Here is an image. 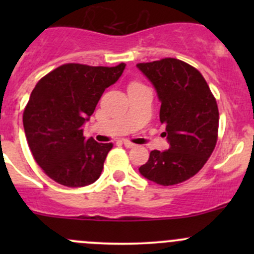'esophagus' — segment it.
I'll list each match as a JSON object with an SVG mask.
<instances>
[{
  "label": "esophagus",
  "mask_w": 254,
  "mask_h": 254,
  "mask_svg": "<svg viewBox=\"0 0 254 254\" xmlns=\"http://www.w3.org/2000/svg\"><path fill=\"white\" fill-rule=\"evenodd\" d=\"M123 143H124V146H125V147H127V148H132V147H134V146H135V143L127 141V140H124V142H123Z\"/></svg>",
  "instance_id": "esophagus-1"
}]
</instances>
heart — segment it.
Instances as JSON below:
<instances>
[{"label": "heart", "mask_w": 254, "mask_h": 254, "mask_svg": "<svg viewBox=\"0 0 254 254\" xmlns=\"http://www.w3.org/2000/svg\"><path fill=\"white\" fill-rule=\"evenodd\" d=\"M130 86H140V84L136 83V82H134V83H131V84H130Z\"/></svg>", "instance_id": "obj_1"}]
</instances>
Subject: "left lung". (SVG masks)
I'll use <instances>...</instances> for the list:
<instances>
[{
  "label": "left lung",
  "instance_id": "1",
  "mask_svg": "<svg viewBox=\"0 0 254 254\" xmlns=\"http://www.w3.org/2000/svg\"><path fill=\"white\" fill-rule=\"evenodd\" d=\"M136 67L153 84L161 102L160 122L168 150L151 151L139 168L146 179L173 186L199 172L214 151L219 127L216 101L201 73L193 66L167 58Z\"/></svg>",
  "mask_w": 254,
  "mask_h": 254
}]
</instances>
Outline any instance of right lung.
Wrapping results in <instances>:
<instances>
[{
    "instance_id": "right-lung-1",
    "label": "right lung",
    "mask_w": 254,
    "mask_h": 254,
    "mask_svg": "<svg viewBox=\"0 0 254 254\" xmlns=\"http://www.w3.org/2000/svg\"><path fill=\"white\" fill-rule=\"evenodd\" d=\"M125 66L65 64L44 76L32 91L23 113L25 136L38 165L59 184L79 188L101 176L113 143L86 139L83 125Z\"/></svg>"
}]
</instances>
